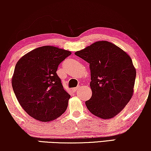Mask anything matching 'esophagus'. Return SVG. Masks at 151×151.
<instances>
[{
	"label": "esophagus",
	"instance_id": "34e87169",
	"mask_svg": "<svg viewBox=\"0 0 151 151\" xmlns=\"http://www.w3.org/2000/svg\"><path fill=\"white\" fill-rule=\"evenodd\" d=\"M78 88H79V86H77V87H75V88H72V91H73V92L76 93L77 91L78 90Z\"/></svg>",
	"mask_w": 151,
	"mask_h": 151
}]
</instances>
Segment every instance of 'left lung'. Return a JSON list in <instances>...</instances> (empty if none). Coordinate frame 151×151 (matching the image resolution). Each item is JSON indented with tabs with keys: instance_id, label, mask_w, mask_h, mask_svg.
Instances as JSON below:
<instances>
[{
	"instance_id": "8db88e82",
	"label": "left lung",
	"mask_w": 151,
	"mask_h": 151,
	"mask_svg": "<svg viewBox=\"0 0 151 151\" xmlns=\"http://www.w3.org/2000/svg\"><path fill=\"white\" fill-rule=\"evenodd\" d=\"M75 54L89 63L92 96L85 102L88 111L104 119L115 117L133 94L136 70L131 57L107 41H98Z\"/></svg>"
}]
</instances>
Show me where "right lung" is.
<instances>
[{"label":"right lung","mask_w":151,"mask_h":151,"mask_svg":"<svg viewBox=\"0 0 151 151\" xmlns=\"http://www.w3.org/2000/svg\"><path fill=\"white\" fill-rule=\"evenodd\" d=\"M69 51L43 46L23 55L16 63L12 84L16 98L29 115L50 122L65 112L71 96L57 75L58 65Z\"/></svg>","instance_id":"1"}]
</instances>
